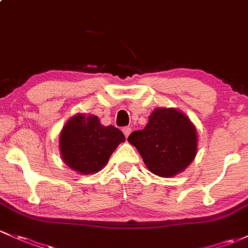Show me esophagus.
I'll return each mask as SVG.
<instances>
[{"instance_id":"1","label":"esophagus","mask_w":248,"mask_h":248,"mask_svg":"<svg viewBox=\"0 0 248 248\" xmlns=\"http://www.w3.org/2000/svg\"><path fill=\"white\" fill-rule=\"evenodd\" d=\"M122 132H124V137L128 138L129 134H131V132H132V128H131V127H124V128L122 129Z\"/></svg>"}]
</instances>
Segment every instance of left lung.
<instances>
[{
    "label": "left lung",
    "mask_w": 248,
    "mask_h": 248,
    "mask_svg": "<svg viewBox=\"0 0 248 248\" xmlns=\"http://www.w3.org/2000/svg\"><path fill=\"white\" fill-rule=\"evenodd\" d=\"M128 141L141 155L146 168L169 178L184 171L197 153V131L186 114L176 108H155L141 131L133 132Z\"/></svg>",
    "instance_id": "8db88e82"
}]
</instances>
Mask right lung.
<instances>
[{"mask_svg":"<svg viewBox=\"0 0 248 248\" xmlns=\"http://www.w3.org/2000/svg\"><path fill=\"white\" fill-rule=\"evenodd\" d=\"M126 140L114 126H103L96 115L71 116L59 134L61 157L71 170L80 174L96 173L108 163L115 148Z\"/></svg>","mask_w":248,"mask_h":248,"instance_id":"add662e5","label":"right lung"}]
</instances>
